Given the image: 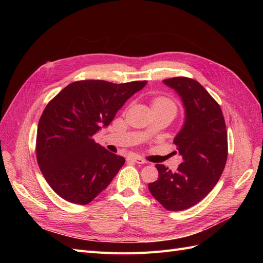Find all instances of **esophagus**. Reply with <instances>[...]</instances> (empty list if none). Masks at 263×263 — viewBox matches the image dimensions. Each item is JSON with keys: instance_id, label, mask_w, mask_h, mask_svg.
<instances>
[{"instance_id": "34e87169", "label": "esophagus", "mask_w": 263, "mask_h": 263, "mask_svg": "<svg viewBox=\"0 0 263 263\" xmlns=\"http://www.w3.org/2000/svg\"><path fill=\"white\" fill-rule=\"evenodd\" d=\"M129 159H130L132 161L136 162V163H139V164H144V163H147V161H146V160H144V159H142V158H139V157H130Z\"/></svg>"}]
</instances>
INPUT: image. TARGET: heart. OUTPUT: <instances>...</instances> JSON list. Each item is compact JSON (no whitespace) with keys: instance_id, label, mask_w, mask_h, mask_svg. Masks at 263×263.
Returning <instances> with one entry per match:
<instances>
[{"instance_id":"1","label":"heart","mask_w":263,"mask_h":263,"mask_svg":"<svg viewBox=\"0 0 263 263\" xmlns=\"http://www.w3.org/2000/svg\"><path fill=\"white\" fill-rule=\"evenodd\" d=\"M163 104H170V105H173L172 102H170L169 100L166 99H163V98H158L154 101L153 105H163ZM174 106V105H173Z\"/></svg>"}]
</instances>
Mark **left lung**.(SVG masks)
Here are the masks:
<instances>
[{
	"label": "left lung",
	"mask_w": 263,
	"mask_h": 263,
	"mask_svg": "<svg viewBox=\"0 0 263 263\" xmlns=\"http://www.w3.org/2000/svg\"><path fill=\"white\" fill-rule=\"evenodd\" d=\"M180 97L184 123L174 137L183 161L176 172L156 164L157 181L150 193L168 211H183L197 204L216 185L227 160V132L220 106L193 79L163 80Z\"/></svg>",
	"instance_id": "8db88e82"
}]
</instances>
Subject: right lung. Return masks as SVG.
<instances>
[{
    "label": "right lung",
    "instance_id": "add662e5",
    "mask_svg": "<svg viewBox=\"0 0 263 263\" xmlns=\"http://www.w3.org/2000/svg\"><path fill=\"white\" fill-rule=\"evenodd\" d=\"M146 84L77 81L48 103L38 123L36 155L46 181L63 200L90 203L122 168L124 157L97 144L93 136Z\"/></svg>",
    "mask_w": 263,
    "mask_h": 263
}]
</instances>
